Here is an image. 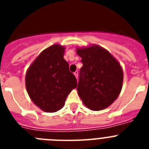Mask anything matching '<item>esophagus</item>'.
Instances as JSON below:
<instances>
[{"mask_svg": "<svg viewBox=\"0 0 149 149\" xmlns=\"http://www.w3.org/2000/svg\"><path fill=\"white\" fill-rule=\"evenodd\" d=\"M74 76L76 77V78L77 79V77H78V72H77V71L74 72Z\"/></svg>", "mask_w": 149, "mask_h": 149, "instance_id": "34e87169", "label": "esophagus"}]
</instances>
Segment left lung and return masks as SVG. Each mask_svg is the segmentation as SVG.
Listing matches in <instances>:
<instances>
[{
  "instance_id": "1",
  "label": "left lung",
  "mask_w": 149,
  "mask_h": 149,
  "mask_svg": "<svg viewBox=\"0 0 149 149\" xmlns=\"http://www.w3.org/2000/svg\"><path fill=\"white\" fill-rule=\"evenodd\" d=\"M83 66L80 71L77 93L88 108L104 110L118 98L123 84L120 63L108 51L97 45L77 48Z\"/></svg>"
}]
</instances>
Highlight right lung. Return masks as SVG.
Returning <instances> with one entry per match:
<instances>
[{
    "label": "right lung",
    "instance_id": "right-lung-1",
    "mask_svg": "<svg viewBox=\"0 0 149 149\" xmlns=\"http://www.w3.org/2000/svg\"><path fill=\"white\" fill-rule=\"evenodd\" d=\"M65 48L55 44L40 53L30 65L25 85L30 99L47 113L63 108L67 96L77 87L76 77L63 58Z\"/></svg>",
    "mask_w": 149,
    "mask_h": 149
}]
</instances>
